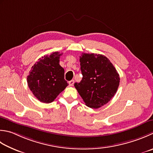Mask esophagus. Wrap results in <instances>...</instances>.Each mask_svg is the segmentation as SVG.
I'll return each instance as SVG.
<instances>
[{"mask_svg":"<svg viewBox=\"0 0 153 153\" xmlns=\"http://www.w3.org/2000/svg\"><path fill=\"white\" fill-rule=\"evenodd\" d=\"M74 84V80H71L69 82V85L70 86H73Z\"/></svg>","mask_w":153,"mask_h":153,"instance_id":"1","label":"esophagus"}]
</instances>
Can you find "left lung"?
<instances>
[{"instance_id":"1","label":"left lung","mask_w":153,"mask_h":153,"mask_svg":"<svg viewBox=\"0 0 153 153\" xmlns=\"http://www.w3.org/2000/svg\"><path fill=\"white\" fill-rule=\"evenodd\" d=\"M83 75L79 83L74 86L85 105L93 109L100 108L114 96L120 77L107 57L97 53H82L79 56Z\"/></svg>"}]
</instances>
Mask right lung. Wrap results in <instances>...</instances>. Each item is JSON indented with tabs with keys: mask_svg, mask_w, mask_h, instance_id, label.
<instances>
[{
	"mask_svg": "<svg viewBox=\"0 0 153 153\" xmlns=\"http://www.w3.org/2000/svg\"><path fill=\"white\" fill-rule=\"evenodd\" d=\"M61 55L56 52L42 57L27 77L30 89L41 102L52 103L68 85L64 79V68L59 64Z\"/></svg>",
	"mask_w": 153,
	"mask_h": 153,
	"instance_id": "right-lung-1",
	"label": "right lung"
}]
</instances>
